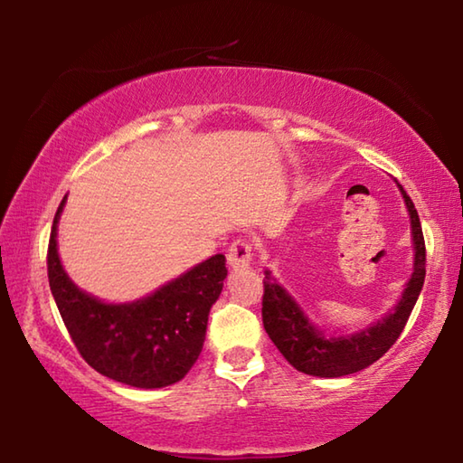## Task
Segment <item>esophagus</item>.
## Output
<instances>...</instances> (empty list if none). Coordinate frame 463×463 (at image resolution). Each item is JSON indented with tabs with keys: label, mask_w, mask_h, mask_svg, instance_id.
I'll use <instances>...</instances> for the list:
<instances>
[{
	"label": "esophagus",
	"mask_w": 463,
	"mask_h": 463,
	"mask_svg": "<svg viewBox=\"0 0 463 463\" xmlns=\"http://www.w3.org/2000/svg\"><path fill=\"white\" fill-rule=\"evenodd\" d=\"M250 260H253V247L249 245V241L237 239L231 242L229 250H226V261H229L232 269H247Z\"/></svg>",
	"instance_id": "esophagus-1"
}]
</instances>
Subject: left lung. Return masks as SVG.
Masks as SVG:
<instances>
[{
	"label": "left lung",
	"mask_w": 463,
	"mask_h": 463,
	"mask_svg": "<svg viewBox=\"0 0 463 463\" xmlns=\"http://www.w3.org/2000/svg\"><path fill=\"white\" fill-rule=\"evenodd\" d=\"M401 192L411 214L414 269L411 281L406 284L402 300L398 302L394 312L378 320L373 326L364 328L355 335L339 336V339H325L323 333L308 323V318L304 317L294 298L278 284L276 278H271L269 271H265L261 308L265 333L269 335L279 354L298 372L318 375V378H341V375L355 373L378 362L404 331L406 320H409L420 294V288L425 284L427 250L417 208L402 190V185Z\"/></svg>",
	"instance_id": "8db88e82"
}]
</instances>
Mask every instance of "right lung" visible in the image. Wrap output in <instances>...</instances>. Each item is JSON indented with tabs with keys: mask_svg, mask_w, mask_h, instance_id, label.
Listing matches in <instances>:
<instances>
[{
	"mask_svg": "<svg viewBox=\"0 0 463 463\" xmlns=\"http://www.w3.org/2000/svg\"><path fill=\"white\" fill-rule=\"evenodd\" d=\"M65 198L52 221L46 268L77 351L93 370L128 386L163 388L179 382L203 347L210 308L224 286V255H213L143 300L106 304L81 292L61 265L57 222Z\"/></svg>",
	"mask_w": 463,
	"mask_h": 463,
	"instance_id": "add662e5",
	"label": "right lung"
}]
</instances>
